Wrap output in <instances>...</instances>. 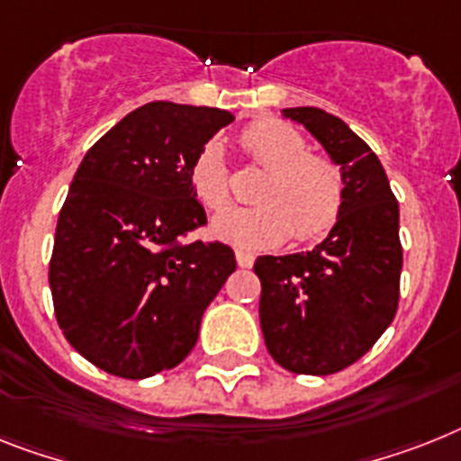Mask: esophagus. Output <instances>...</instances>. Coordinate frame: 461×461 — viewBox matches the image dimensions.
Wrapping results in <instances>:
<instances>
[{"mask_svg":"<svg viewBox=\"0 0 461 461\" xmlns=\"http://www.w3.org/2000/svg\"><path fill=\"white\" fill-rule=\"evenodd\" d=\"M235 258H238L240 268H249L254 264V254L247 249H235Z\"/></svg>","mask_w":461,"mask_h":461,"instance_id":"obj_1","label":"esophagus"}]
</instances>
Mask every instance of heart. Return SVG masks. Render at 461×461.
<instances>
[{
  "label": "heart",
  "mask_w": 461,
  "mask_h": 461,
  "mask_svg": "<svg viewBox=\"0 0 461 461\" xmlns=\"http://www.w3.org/2000/svg\"><path fill=\"white\" fill-rule=\"evenodd\" d=\"M240 143L268 174L257 188L258 204L228 207L212 219L216 238L240 247H276L292 233L299 242H313L337 226L346 204L344 171L334 159L311 153L302 131L283 120H258L242 131ZM188 178L204 207H226L230 174L216 140L195 155Z\"/></svg>",
  "instance_id": "b5f03b06"
}]
</instances>
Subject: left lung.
<instances>
[{"label": "left lung", "instance_id": "8db88e82", "mask_svg": "<svg viewBox=\"0 0 461 461\" xmlns=\"http://www.w3.org/2000/svg\"><path fill=\"white\" fill-rule=\"evenodd\" d=\"M346 178L341 219L311 252L258 257V318L268 353L294 375H334L370 351L401 296L398 203L372 148L321 108H285Z\"/></svg>", "mask_w": 461, "mask_h": 461}]
</instances>
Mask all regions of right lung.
I'll use <instances>...</instances> for the list:
<instances>
[{
	"mask_svg": "<svg viewBox=\"0 0 461 461\" xmlns=\"http://www.w3.org/2000/svg\"><path fill=\"white\" fill-rule=\"evenodd\" d=\"M221 108L146 103L86 150L59 214L49 261L63 337L108 375L146 379L193 351L204 308L235 271L188 171L230 124Z\"/></svg>",
	"mask_w": 461,
	"mask_h": 461,
	"instance_id": "right-lung-1",
	"label": "right lung"
}]
</instances>
